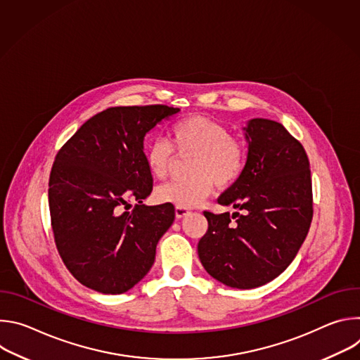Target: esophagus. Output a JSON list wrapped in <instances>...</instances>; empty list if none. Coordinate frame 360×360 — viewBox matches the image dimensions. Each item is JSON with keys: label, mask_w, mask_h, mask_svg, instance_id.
Wrapping results in <instances>:
<instances>
[{"label": "esophagus", "mask_w": 360, "mask_h": 360, "mask_svg": "<svg viewBox=\"0 0 360 360\" xmlns=\"http://www.w3.org/2000/svg\"><path fill=\"white\" fill-rule=\"evenodd\" d=\"M188 214H191V210H189V208H181V207H176V208H175V215H176V218H184V217H186Z\"/></svg>", "instance_id": "34e87169"}]
</instances>
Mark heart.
I'll return each mask as SVG.
<instances>
[{
    "instance_id": "1",
    "label": "heart",
    "mask_w": 360,
    "mask_h": 360,
    "mask_svg": "<svg viewBox=\"0 0 360 360\" xmlns=\"http://www.w3.org/2000/svg\"><path fill=\"white\" fill-rule=\"evenodd\" d=\"M169 141H150L145 148V161L153 178L164 179L178 153H192L188 178L165 184L155 198L162 203L193 208L208 198L215 186L233 185L245 171L248 148L242 138L232 135L225 124L207 115H189L175 121L169 128Z\"/></svg>"
}]
</instances>
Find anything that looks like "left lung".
I'll return each mask as SVG.
<instances>
[{
  "label": "left lung",
  "mask_w": 360,
  "mask_h": 360,
  "mask_svg": "<svg viewBox=\"0 0 360 360\" xmlns=\"http://www.w3.org/2000/svg\"><path fill=\"white\" fill-rule=\"evenodd\" d=\"M245 129V171L218 198L242 214L203 211L208 231L198 242L205 271L238 289L279 276L295 259L314 218L311 168L302 143L271 120H250Z\"/></svg>",
  "instance_id": "obj_1"
}]
</instances>
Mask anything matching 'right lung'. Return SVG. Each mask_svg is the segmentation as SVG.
<instances>
[{"label": "right lung", "mask_w": 360, "mask_h": 360, "mask_svg": "<svg viewBox=\"0 0 360 360\" xmlns=\"http://www.w3.org/2000/svg\"><path fill=\"white\" fill-rule=\"evenodd\" d=\"M178 111L160 104L112 107L58 150L48 182L51 228L64 265L84 286L120 295L152 268L175 207L142 203L153 186L143 136ZM129 201L136 203L131 212Z\"/></svg>", "instance_id": "obj_1"}]
</instances>
